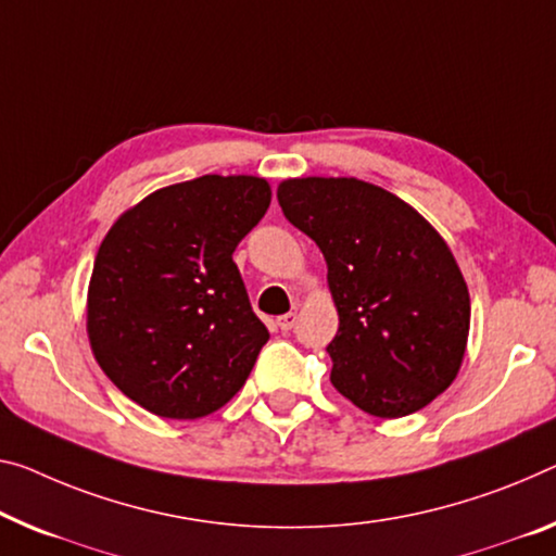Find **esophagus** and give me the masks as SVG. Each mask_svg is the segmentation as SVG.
<instances>
[{
  "label": "esophagus",
  "mask_w": 556,
  "mask_h": 556,
  "mask_svg": "<svg viewBox=\"0 0 556 556\" xmlns=\"http://www.w3.org/2000/svg\"><path fill=\"white\" fill-rule=\"evenodd\" d=\"M295 320H298V315L295 313H286V315H280V318L276 320V326L280 328V330H290V328H293L295 326Z\"/></svg>",
  "instance_id": "obj_1"
}]
</instances>
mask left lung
Wrapping results in <instances>:
<instances>
[{
	"mask_svg": "<svg viewBox=\"0 0 556 556\" xmlns=\"http://www.w3.org/2000/svg\"><path fill=\"white\" fill-rule=\"evenodd\" d=\"M278 203L328 263L336 390L382 420L430 405L457 378L469 336L467 283L445 238L361 178H288Z\"/></svg>",
	"mask_w": 556,
	"mask_h": 556,
	"instance_id": "1",
	"label": "left lung"
}]
</instances>
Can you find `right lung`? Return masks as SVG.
Instances as JSON below:
<instances>
[{
  "instance_id": "1",
  "label": "right lung",
  "mask_w": 556,
  "mask_h": 556,
  "mask_svg": "<svg viewBox=\"0 0 556 556\" xmlns=\"http://www.w3.org/2000/svg\"><path fill=\"white\" fill-rule=\"evenodd\" d=\"M258 176H201L149 193L99 245L87 295L91 353L149 413L195 420L249 378L268 330L233 263L266 216Z\"/></svg>"
}]
</instances>
